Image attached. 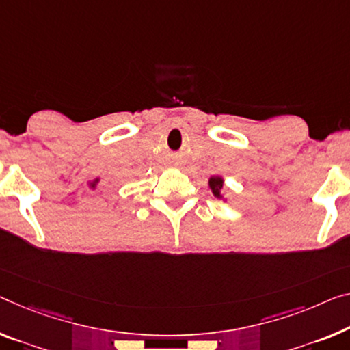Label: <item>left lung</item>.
<instances>
[{"mask_svg":"<svg viewBox=\"0 0 350 350\" xmlns=\"http://www.w3.org/2000/svg\"><path fill=\"white\" fill-rule=\"evenodd\" d=\"M209 187H211L214 196L220 197V189H222V178H219V176H213V178L209 180Z\"/></svg>","mask_w":350,"mask_h":350,"instance_id":"8db88e82","label":"left lung"}]
</instances>
